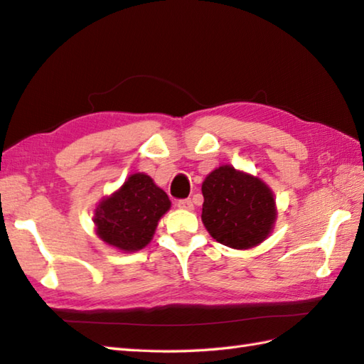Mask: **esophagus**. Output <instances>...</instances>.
Here are the masks:
<instances>
[{
    "label": "esophagus",
    "mask_w": 364,
    "mask_h": 364,
    "mask_svg": "<svg viewBox=\"0 0 364 364\" xmlns=\"http://www.w3.org/2000/svg\"><path fill=\"white\" fill-rule=\"evenodd\" d=\"M176 206L180 208V210H186V211H192V210H194V203H192V200H191V198L178 200Z\"/></svg>",
    "instance_id": "esophagus-1"
}]
</instances>
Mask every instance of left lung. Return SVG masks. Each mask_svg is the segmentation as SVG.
<instances>
[{
    "label": "left lung",
    "instance_id": "1",
    "mask_svg": "<svg viewBox=\"0 0 364 364\" xmlns=\"http://www.w3.org/2000/svg\"><path fill=\"white\" fill-rule=\"evenodd\" d=\"M202 220L215 241L245 250L270 235L277 219L272 191L259 178L220 166L202 184Z\"/></svg>",
    "mask_w": 364,
    "mask_h": 364
}]
</instances>
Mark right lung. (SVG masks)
<instances>
[{"mask_svg": "<svg viewBox=\"0 0 364 364\" xmlns=\"http://www.w3.org/2000/svg\"><path fill=\"white\" fill-rule=\"evenodd\" d=\"M170 208L167 194L145 173H133L95 210L98 237L123 252H137L151 241Z\"/></svg>", "mask_w": 364, "mask_h": 364, "instance_id": "obj_1", "label": "right lung"}]
</instances>
